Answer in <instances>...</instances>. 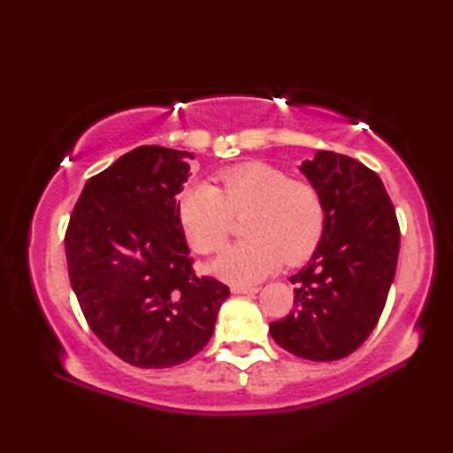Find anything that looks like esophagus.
<instances>
[{"mask_svg": "<svg viewBox=\"0 0 453 453\" xmlns=\"http://www.w3.org/2000/svg\"><path fill=\"white\" fill-rule=\"evenodd\" d=\"M232 292H234V294H257L258 288H255V286H239V284H234V286H232Z\"/></svg>", "mask_w": 453, "mask_h": 453, "instance_id": "34e87169", "label": "esophagus"}]
</instances>
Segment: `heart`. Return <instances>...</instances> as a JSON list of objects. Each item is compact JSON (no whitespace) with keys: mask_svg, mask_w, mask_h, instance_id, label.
<instances>
[{"mask_svg":"<svg viewBox=\"0 0 453 453\" xmlns=\"http://www.w3.org/2000/svg\"><path fill=\"white\" fill-rule=\"evenodd\" d=\"M219 187L196 182L180 195L179 219L190 247L211 255L224 247L234 216L247 239L227 247L214 273L234 284H255L284 261L296 265L319 245L325 229L321 192L268 163H243L218 175Z\"/></svg>","mask_w":453,"mask_h":453,"instance_id":"1","label":"heart"}]
</instances>
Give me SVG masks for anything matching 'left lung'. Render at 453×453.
Masks as SVG:
<instances>
[{
	"label": "left lung",
	"mask_w": 453,
	"mask_h": 453,
	"mask_svg": "<svg viewBox=\"0 0 453 453\" xmlns=\"http://www.w3.org/2000/svg\"><path fill=\"white\" fill-rule=\"evenodd\" d=\"M321 192L325 229L296 273L294 310L271 323L284 350L313 362L352 354L378 325L395 278L401 229L381 179L358 159L319 151L302 165Z\"/></svg>",
	"instance_id": "8db88e82"
}]
</instances>
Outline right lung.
<instances>
[{
	"label": "right lung",
	"mask_w": 453,
	"mask_h": 453,
	"mask_svg": "<svg viewBox=\"0 0 453 453\" xmlns=\"http://www.w3.org/2000/svg\"><path fill=\"white\" fill-rule=\"evenodd\" d=\"M188 151L140 146L91 177L65 229L70 282L97 339L138 368H171L214 333L229 288L198 276L179 219Z\"/></svg>",
	"instance_id": "right-lung-1"
}]
</instances>
